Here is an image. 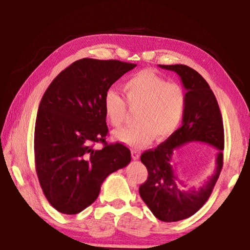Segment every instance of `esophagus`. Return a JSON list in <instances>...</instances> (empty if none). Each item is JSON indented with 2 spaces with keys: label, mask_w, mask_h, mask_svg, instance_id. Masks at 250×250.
Wrapping results in <instances>:
<instances>
[{
  "label": "esophagus",
  "mask_w": 250,
  "mask_h": 250,
  "mask_svg": "<svg viewBox=\"0 0 250 250\" xmlns=\"http://www.w3.org/2000/svg\"><path fill=\"white\" fill-rule=\"evenodd\" d=\"M131 156H132L133 160H138L140 158V154H139V152L137 150H132L131 151Z\"/></svg>",
  "instance_id": "1"
}]
</instances>
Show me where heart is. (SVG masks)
I'll return each instance as SVG.
<instances>
[{
	"label": "heart",
	"mask_w": 250,
	"mask_h": 250,
	"mask_svg": "<svg viewBox=\"0 0 250 250\" xmlns=\"http://www.w3.org/2000/svg\"><path fill=\"white\" fill-rule=\"evenodd\" d=\"M122 91L130 109L138 110V125L115 132V138L125 146L141 149L155 137L167 139L175 132L185 110V92L180 84L149 70H143L126 80ZM104 109L109 124L119 128L128 117L125 99L116 91L109 90L104 96Z\"/></svg>",
	"instance_id": "1"
}]
</instances>
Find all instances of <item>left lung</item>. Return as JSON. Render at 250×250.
<instances>
[{"instance_id":"1","label":"left lung","mask_w":250,"mask_h":250,"mask_svg":"<svg viewBox=\"0 0 250 250\" xmlns=\"http://www.w3.org/2000/svg\"><path fill=\"white\" fill-rule=\"evenodd\" d=\"M180 76L185 88V110L182 126L171 137L141 155L147 179L140 185V196L162 222H179L196 213L208 200L223 167L224 126L217 100L209 84L196 70L185 65H159ZM191 142L207 143L218 149L213 175L200 188H188L170 164L172 152Z\"/></svg>"}]
</instances>
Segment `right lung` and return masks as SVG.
Listing matches in <instances>:
<instances>
[{
	"mask_svg": "<svg viewBox=\"0 0 250 250\" xmlns=\"http://www.w3.org/2000/svg\"><path fill=\"white\" fill-rule=\"evenodd\" d=\"M135 64L83 58L55 78L37 112L34 152L41 188L55 209L75 215L98 197L109 174L128 166L121 143L108 145L104 96ZM104 147L95 150L93 143Z\"/></svg>",
	"mask_w": 250,
	"mask_h": 250,
	"instance_id": "obj_1",
	"label": "right lung"
}]
</instances>
